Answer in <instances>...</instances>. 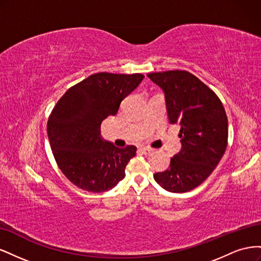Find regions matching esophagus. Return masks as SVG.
Segmentation results:
<instances>
[{
    "mask_svg": "<svg viewBox=\"0 0 261 261\" xmlns=\"http://www.w3.org/2000/svg\"><path fill=\"white\" fill-rule=\"evenodd\" d=\"M138 150H139L141 153H144V154H149L150 152L152 151V149L151 148H148V147H140Z\"/></svg>",
    "mask_w": 261,
    "mask_h": 261,
    "instance_id": "esophagus-1",
    "label": "esophagus"
}]
</instances>
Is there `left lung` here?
<instances>
[{
    "label": "left lung",
    "instance_id": "obj_1",
    "mask_svg": "<svg viewBox=\"0 0 261 261\" xmlns=\"http://www.w3.org/2000/svg\"><path fill=\"white\" fill-rule=\"evenodd\" d=\"M162 89L170 124L180 126V151L153 178L165 191L185 193L206 179L227 146V117L209 87L186 70L147 75Z\"/></svg>",
    "mask_w": 261,
    "mask_h": 261
}]
</instances>
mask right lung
Wrapping results in <instances>:
<instances>
[{"label":"right lung","mask_w":261,"mask_h":261,"mask_svg":"<svg viewBox=\"0 0 261 261\" xmlns=\"http://www.w3.org/2000/svg\"><path fill=\"white\" fill-rule=\"evenodd\" d=\"M145 78L141 74L98 73L69 88L54 107L48 137L61 171L84 191L102 193L125 177L137 148H117L101 137V123Z\"/></svg>","instance_id":"right-lung-1"}]
</instances>
